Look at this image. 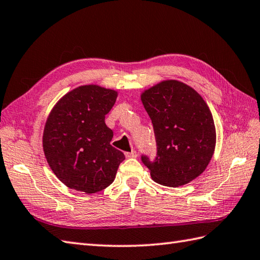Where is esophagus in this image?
Instances as JSON below:
<instances>
[{
    "instance_id": "34e87169",
    "label": "esophagus",
    "mask_w": 260,
    "mask_h": 260,
    "mask_svg": "<svg viewBox=\"0 0 260 260\" xmlns=\"http://www.w3.org/2000/svg\"><path fill=\"white\" fill-rule=\"evenodd\" d=\"M124 155H125V158H136L137 157V152L135 151V150H132L131 152H125Z\"/></svg>"
}]
</instances>
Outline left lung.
Returning a JSON list of instances; mask_svg holds the SVG:
<instances>
[{"label": "left lung", "mask_w": 260, "mask_h": 260, "mask_svg": "<svg viewBox=\"0 0 260 260\" xmlns=\"http://www.w3.org/2000/svg\"><path fill=\"white\" fill-rule=\"evenodd\" d=\"M152 121L157 157L141 155L152 180L167 187L187 184L209 165L216 128L209 107L197 91L177 80H166L141 93Z\"/></svg>", "instance_id": "8db88e82"}]
</instances>
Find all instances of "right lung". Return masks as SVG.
I'll use <instances>...</instances> for the list:
<instances>
[{
  "instance_id": "1",
  "label": "right lung",
  "mask_w": 260,
  "mask_h": 260,
  "mask_svg": "<svg viewBox=\"0 0 260 260\" xmlns=\"http://www.w3.org/2000/svg\"><path fill=\"white\" fill-rule=\"evenodd\" d=\"M118 92L81 85L52 109L43 131V151L54 175L67 187L94 193L113 182L124 154L110 142L113 132L105 119Z\"/></svg>"
}]
</instances>
